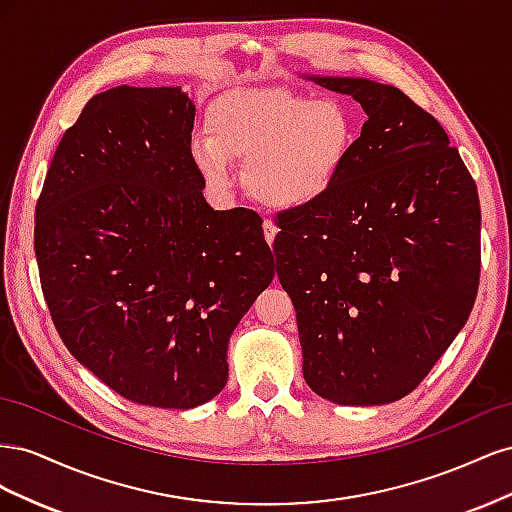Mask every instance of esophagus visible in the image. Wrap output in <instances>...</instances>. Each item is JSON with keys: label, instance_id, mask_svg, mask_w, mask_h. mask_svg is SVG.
Listing matches in <instances>:
<instances>
[{"label": "esophagus", "instance_id": "esophagus-1", "mask_svg": "<svg viewBox=\"0 0 512 512\" xmlns=\"http://www.w3.org/2000/svg\"><path fill=\"white\" fill-rule=\"evenodd\" d=\"M262 230H265V239H267V243H269V245H273L275 235H277V228H275V224H273L271 220H265V224H262Z\"/></svg>", "mask_w": 512, "mask_h": 512}]
</instances>
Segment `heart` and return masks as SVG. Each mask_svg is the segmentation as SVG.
I'll return each mask as SVG.
<instances>
[{"instance_id": "heart-1", "label": "heart", "mask_w": 512, "mask_h": 512, "mask_svg": "<svg viewBox=\"0 0 512 512\" xmlns=\"http://www.w3.org/2000/svg\"><path fill=\"white\" fill-rule=\"evenodd\" d=\"M211 136L190 153L215 192L235 188L237 160L250 164V188L275 209H301L327 196L344 175L356 128L348 106L286 89H243L220 98L207 117Z\"/></svg>"}]
</instances>
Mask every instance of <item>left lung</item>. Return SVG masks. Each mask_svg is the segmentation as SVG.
<instances>
[{"label": "left lung", "mask_w": 512, "mask_h": 512, "mask_svg": "<svg viewBox=\"0 0 512 512\" xmlns=\"http://www.w3.org/2000/svg\"><path fill=\"white\" fill-rule=\"evenodd\" d=\"M307 79L352 96L367 121L335 188L277 215L273 252L297 312L303 378L333 404H391L421 384L472 312L476 183L436 117L401 89Z\"/></svg>", "instance_id": "obj_1"}]
</instances>
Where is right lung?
<instances>
[{"label": "right lung", "mask_w": 512, "mask_h": 512, "mask_svg": "<svg viewBox=\"0 0 512 512\" xmlns=\"http://www.w3.org/2000/svg\"><path fill=\"white\" fill-rule=\"evenodd\" d=\"M181 87L91 98L55 151L34 247L72 356L134 404L188 410L228 378L230 335L273 275L250 209L213 211Z\"/></svg>", "instance_id": "obj_1"}]
</instances>
